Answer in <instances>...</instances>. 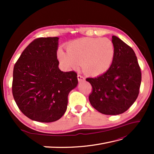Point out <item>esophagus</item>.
<instances>
[{"label": "esophagus", "mask_w": 154, "mask_h": 154, "mask_svg": "<svg viewBox=\"0 0 154 154\" xmlns=\"http://www.w3.org/2000/svg\"><path fill=\"white\" fill-rule=\"evenodd\" d=\"M77 79H78V81H79V82H83V81L85 80V78L81 75H77Z\"/></svg>", "instance_id": "obj_1"}]
</instances>
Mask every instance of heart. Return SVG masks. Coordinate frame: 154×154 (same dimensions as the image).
<instances>
[{
  "mask_svg": "<svg viewBox=\"0 0 154 154\" xmlns=\"http://www.w3.org/2000/svg\"><path fill=\"white\" fill-rule=\"evenodd\" d=\"M115 49L108 38H86L72 42L67 52L60 49L57 57L61 63L70 69H77L82 64L85 73L97 76L104 73L112 65Z\"/></svg>",
  "mask_w": 154,
  "mask_h": 154,
  "instance_id": "1",
  "label": "heart"
}]
</instances>
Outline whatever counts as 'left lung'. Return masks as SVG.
<instances>
[{
    "label": "left lung",
    "mask_w": 154,
    "mask_h": 154,
    "mask_svg": "<svg viewBox=\"0 0 154 154\" xmlns=\"http://www.w3.org/2000/svg\"><path fill=\"white\" fill-rule=\"evenodd\" d=\"M115 55L112 65L105 73L87 78L93 87L89 99L92 106L106 115H118L135 102L142 80L135 52L115 35L112 36Z\"/></svg>",
    "instance_id": "8db88e82"
}]
</instances>
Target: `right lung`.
Instances as JSON below:
<instances>
[{"label": "right lung", "instance_id": "1", "mask_svg": "<svg viewBox=\"0 0 154 154\" xmlns=\"http://www.w3.org/2000/svg\"><path fill=\"white\" fill-rule=\"evenodd\" d=\"M59 39H35L14 67L13 97L21 112L32 120L52 122L61 119L69 93L78 85L75 72L61 71L58 67Z\"/></svg>", "mask_w": 154, "mask_h": 154}]
</instances>
